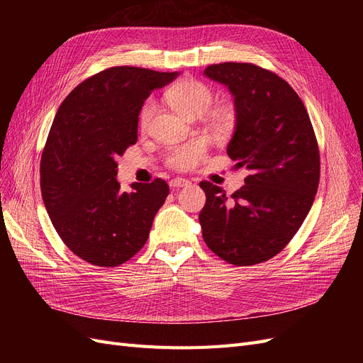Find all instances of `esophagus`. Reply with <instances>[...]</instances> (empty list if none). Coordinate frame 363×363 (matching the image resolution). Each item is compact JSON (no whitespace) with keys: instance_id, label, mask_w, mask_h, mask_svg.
<instances>
[{"instance_id":"esophagus-1","label":"esophagus","mask_w":363,"mask_h":363,"mask_svg":"<svg viewBox=\"0 0 363 363\" xmlns=\"http://www.w3.org/2000/svg\"><path fill=\"white\" fill-rule=\"evenodd\" d=\"M171 188H175V189H179V188H184V186H189L191 184V182L189 180H186V179H183V177H175V179H172L171 180Z\"/></svg>"}]
</instances>
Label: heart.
<instances>
[{
	"mask_svg": "<svg viewBox=\"0 0 363 363\" xmlns=\"http://www.w3.org/2000/svg\"><path fill=\"white\" fill-rule=\"evenodd\" d=\"M169 103L177 111L188 116L195 118L203 115L212 107L215 101V94L206 83L199 80H184L172 86L167 94ZM155 111V101L148 100L140 108L139 125L145 128L150 123V118ZM211 145V139L207 136H195L180 144H172L164 150V163L174 169H191L199 164Z\"/></svg>",
	"mask_w": 363,
	"mask_h": 363,
	"instance_id": "1",
	"label": "heart"
}]
</instances>
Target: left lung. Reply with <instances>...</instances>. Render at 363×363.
I'll return each mask as SVG.
<instances>
[{
	"label": "left lung",
	"instance_id": "8db88e82",
	"mask_svg": "<svg viewBox=\"0 0 363 363\" xmlns=\"http://www.w3.org/2000/svg\"><path fill=\"white\" fill-rule=\"evenodd\" d=\"M204 74L235 96L236 131L227 155L250 175L230 196L200 183L203 239L232 265H257L277 256L309 213L320 184V148L301 98L276 72L225 62Z\"/></svg>",
	"mask_w": 363,
	"mask_h": 363
}]
</instances>
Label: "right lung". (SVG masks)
I'll return each instance as SVG.
<instances>
[{
  "label": "right lung",
  "instance_id": "right-lung-1",
  "mask_svg": "<svg viewBox=\"0 0 363 363\" xmlns=\"http://www.w3.org/2000/svg\"><path fill=\"white\" fill-rule=\"evenodd\" d=\"M177 72L113 67L65 98L40 157V191L57 235L75 256L101 268L125 263L145 245L168 183L121 191L116 159L136 144L139 112Z\"/></svg>",
  "mask_w": 363,
  "mask_h": 363
}]
</instances>
